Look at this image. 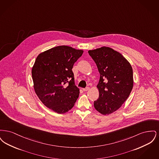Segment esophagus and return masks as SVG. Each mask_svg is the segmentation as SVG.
I'll return each mask as SVG.
<instances>
[{
    "instance_id": "1",
    "label": "esophagus",
    "mask_w": 159,
    "mask_h": 159,
    "mask_svg": "<svg viewBox=\"0 0 159 159\" xmlns=\"http://www.w3.org/2000/svg\"><path fill=\"white\" fill-rule=\"evenodd\" d=\"M89 89V87H86V88H83V91H88Z\"/></svg>"
}]
</instances>
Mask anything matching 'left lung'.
Returning a JSON list of instances; mask_svg holds the SVG:
<instances>
[{
	"mask_svg": "<svg viewBox=\"0 0 159 159\" xmlns=\"http://www.w3.org/2000/svg\"><path fill=\"white\" fill-rule=\"evenodd\" d=\"M100 74L99 98L95 108L107 115L118 110L128 98L133 88V71L121 53L108 47L89 51Z\"/></svg>",
	"mask_w": 159,
	"mask_h": 159,
	"instance_id": "1",
	"label": "left lung"
}]
</instances>
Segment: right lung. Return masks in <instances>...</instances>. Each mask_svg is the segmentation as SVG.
<instances>
[{
  "label": "right lung",
  "instance_id": "1",
  "mask_svg": "<svg viewBox=\"0 0 159 159\" xmlns=\"http://www.w3.org/2000/svg\"><path fill=\"white\" fill-rule=\"evenodd\" d=\"M83 51L59 46L40 53L32 68L34 88L43 104L57 113L71 110L79 95L72 71Z\"/></svg>",
  "mask_w": 159,
  "mask_h": 159
}]
</instances>
